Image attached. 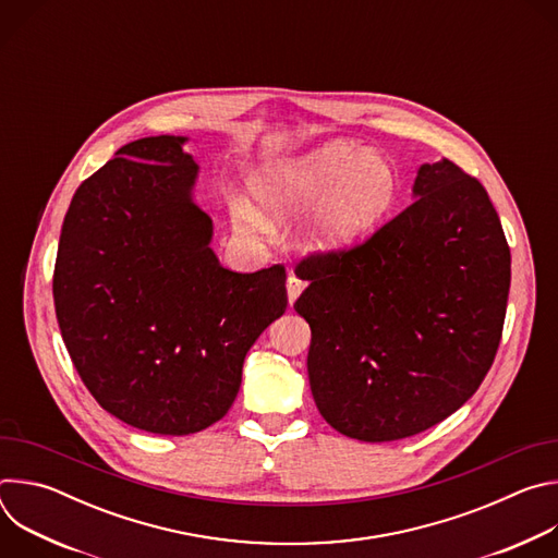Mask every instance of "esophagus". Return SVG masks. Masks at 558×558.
<instances>
[{
    "mask_svg": "<svg viewBox=\"0 0 558 558\" xmlns=\"http://www.w3.org/2000/svg\"><path fill=\"white\" fill-rule=\"evenodd\" d=\"M304 287H306V282L302 280V278H298L293 271L289 274V278H287V295H289V304H293L298 298H300V293L304 291Z\"/></svg>",
    "mask_w": 558,
    "mask_h": 558,
    "instance_id": "34e87169",
    "label": "esophagus"
}]
</instances>
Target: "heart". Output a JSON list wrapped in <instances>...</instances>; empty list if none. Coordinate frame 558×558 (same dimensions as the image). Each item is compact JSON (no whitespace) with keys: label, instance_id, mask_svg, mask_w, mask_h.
Returning <instances> with one entry per match:
<instances>
[{"label":"heart","instance_id":"obj_1","mask_svg":"<svg viewBox=\"0 0 558 558\" xmlns=\"http://www.w3.org/2000/svg\"><path fill=\"white\" fill-rule=\"evenodd\" d=\"M252 194L269 220H284L323 196L304 231V245L327 252L355 243L384 218L395 196V174L381 156L331 141L260 170L252 179ZM231 220L250 238L269 231V222L247 203L231 207Z\"/></svg>","mask_w":558,"mask_h":558}]
</instances>
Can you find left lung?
<instances>
[{"label": "left lung", "instance_id": "obj_1", "mask_svg": "<svg viewBox=\"0 0 558 558\" xmlns=\"http://www.w3.org/2000/svg\"><path fill=\"white\" fill-rule=\"evenodd\" d=\"M413 196L364 243L295 267L315 407L360 441L444 422L482 386L504 333L510 247L488 192L444 158L420 168Z\"/></svg>", "mask_w": 558, "mask_h": 558}]
</instances>
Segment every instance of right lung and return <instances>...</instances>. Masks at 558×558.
I'll use <instances>...</instances> for the list:
<instances>
[{
  "instance_id": "1",
  "label": "right lung",
  "mask_w": 558,
  "mask_h": 558,
  "mask_svg": "<svg viewBox=\"0 0 558 558\" xmlns=\"http://www.w3.org/2000/svg\"><path fill=\"white\" fill-rule=\"evenodd\" d=\"M183 143L132 141L78 185L52 276L78 377L104 411L156 435L222 420L247 351L287 308L282 265L238 274L214 256Z\"/></svg>"
}]
</instances>
